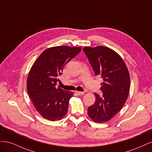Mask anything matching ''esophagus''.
Wrapping results in <instances>:
<instances>
[{"label": "esophagus", "instance_id": "esophagus-1", "mask_svg": "<svg viewBox=\"0 0 152 152\" xmlns=\"http://www.w3.org/2000/svg\"><path fill=\"white\" fill-rule=\"evenodd\" d=\"M75 93L79 96H82V95H84V92H80V91H76Z\"/></svg>", "mask_w": 152, "mask_h": 152}]
</instances>
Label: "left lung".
Segmentation results:
<instances>
[{"label":"left lung","mask_w":152,"mask_h":152,"mask_svg":"<svg viewBox=\"0 0 152 152\" xmlns=\"http://www.w3.org/2000/svg\"><path fill=\"white\" fill-rule=\"evenodd\" d=\"M96 76L103 79L101 91L94 93L95 103L87 109L94 122L103 123L112 119L122 108L130 89V76L126 63L113 50L102 46L83 48Z\"/></svg>","instance_id":"1"}]
</instances>
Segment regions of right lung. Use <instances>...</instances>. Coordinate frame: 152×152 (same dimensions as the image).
I'll list each match as a JSON object with an SVG mask.
<instances>
[{
    "mask_svg": "<svg viewBox=\"0 0 152 152\" xmlns=\"http://www.w3.org/2000/svg\"><path fill=\"white\" fill-rule=\"evenodd\" d=\"M80 50V47L66 45L48 48L30 69L26 82L29 97L37 111L49 121H59L66 115L73 93L58 87V78L63 66Z\"/></svg>",
    "mask_w": 152,
    "mask_h": 152,
    "instance_id": "obj_1",
    "label": "right lung"
}]
</instances>
